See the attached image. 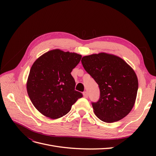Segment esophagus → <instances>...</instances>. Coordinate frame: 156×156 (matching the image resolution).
I'll use <instances>...</instances> for the list:
<instances>
[{"label": "esophagus", "instance_id": "esophagus-1", "mask_svg": "<svg viewBox=\"0 0 156 156\" xmlns=\"http://www.w3.org/2000/svg\"><path fill=\"white\" fill-rule=\"evenodd\" d=\"M84 96H85V98H87V97H88V96H87V92H84Z\"/></svg>", "mask_w": 156, "mask_h": 156}]
</instances>
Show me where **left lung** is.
Returning <instances> with one entry per match:
<instances>
[{"mask_svg": "<svg viewBox=\"0 0 156 156\" xmlns=\"http://www.w3.org/2000/svg\"><path fill=\"white\" fill-rule=\"evenodd\" d=\"M81 57L77 53L55 49L41 55L33 64L27 89L32 104L42 115L59 119L83 97L81 90L75 88L71 75Z\"/></svg>", "mask_w": 156, "mask_h": 156, "instance_id": "1", "label": "left lung"}]
</instances>
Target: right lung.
<instances>
[{"label":"right lung","instance_id":"right-lung-1","mask_svg":"<svg viewBox=\"0 0 156 156\" xmlns=\"http://www.w3.org/2000/svg\"><path fill=\"white\" fill-rule=\"evenodd\" d=\"M81 62L100 88V98L92 103L98 119L112 123L128 115L138 90L134 70L119 56L105 53L84 56Z\"/></svg>","mask_w":156,"mask_h":156}]
</instances>
